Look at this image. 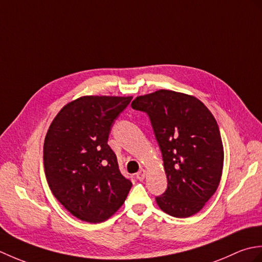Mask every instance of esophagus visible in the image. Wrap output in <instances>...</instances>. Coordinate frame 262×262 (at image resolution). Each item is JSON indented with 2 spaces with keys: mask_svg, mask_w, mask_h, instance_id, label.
Instances as JSON below:
<instances>
[{
  "mask_svg": "<svg viewBox=\"0 0 262 262\" xmlns=\"http://www.w3.org/2000/svg\"><path fill=\"white\" fill-rule=\"evenodd\" d=\"M145 174H146V171L144 170V169H141V170L138 171L137 173H136V178H137V180H140V181L144 180V178H145Z\"/></svg>",
  "mask_w": 262,
  "mask_h": 262,
  "instance_id": "34e87169",
  "label": "esophagus"
}]
</instances>
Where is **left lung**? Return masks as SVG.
I'll use <instances>...</instances> for the list:
<instances>
[{
    "label": "left lung",
    "mask_w": 262,
    "mask_h": 262,
    "mask_svg": "<svg viewBox=\"0 0 262 262\" xmlns=\"http://www.w3.org/2000/svg\"><path fill=\"white\" fill-rule=\"evenodd\" d=\"M132 108L146 113L162 153L168 188L159 207L185 219L202 209L220 185L224 163L219 125L192 96L159 90L137 97Z\"/></svg>",
    "instance_id": "1"
}]
</instances>
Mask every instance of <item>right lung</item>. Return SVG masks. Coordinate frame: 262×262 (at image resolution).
<instances>
[{"label": "right lung", "instance_id": "obj_1", "mask_svg": "<svg viewBox=\"0 0 262 262\" xmlns=\"http://www.w3.org/2000/svg\"><path fill=\"white\" fill-rule=\"evenodd\" d=\"M133 97L85 96L62 108L43 143V168L53 194L89 223L108 220L125 203L132 181L108 145L115 119Z\"/></svg>", "mask_w": 262, "mask_h": 262}]
</instances>
